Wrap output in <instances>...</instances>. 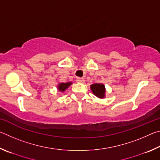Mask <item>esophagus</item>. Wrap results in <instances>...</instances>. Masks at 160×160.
I'll use <instances>...</instances> for the list:
<instances>
[{"label": "esophagus", "mask_w": 160, "mask_h": 160, "mask_svg": "<svg viewBox=\"0 0 160 160\" xmlns=\"http://www.w3.org/2000/svg\"><path fill=\"white\" fill-rule=\"evenodd\" d=\"M76 81L79 83H84V82H85V79H84V78H78Z\"/></svg>", "instance_id": "obj_1"}]
</instances>
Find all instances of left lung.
<instances>
[{"label": "left lung", "instance_id": "obj_1", "mask_svg": "<svg viewBox=\"0 0 160 160\" xmlns=\"http://www.w3.org/2000/svg\"><path fill=\"white\" fill-rule=\"evenodd\" d=\"M90 88H91L92 92L93 94L96 97H99L100 99H103L105 97L106 90H105V86L103 85V84H100V83L93 84V85H91Z\"/></svg>", "mask_w": 160, "mask_h": 160}]
</instances>
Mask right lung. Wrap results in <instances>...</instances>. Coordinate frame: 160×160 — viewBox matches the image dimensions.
<instances>
[{
    "label": "right lung",
    "mask_w": 160,
    "mask_h": 160,
    "mask_svg": "<svg viewBox=\"0 0 160 160\" xmlns=\"http://www.w3.org/2000/svg\"><path fill=\"white\" fill-rule=\"evenodd\" d=\"M72 85L71 82H61L60 84L58 85V90L60 92H64L66 89Z\"/></svg>",
    "instance_id": "1"
}]
</instances>
